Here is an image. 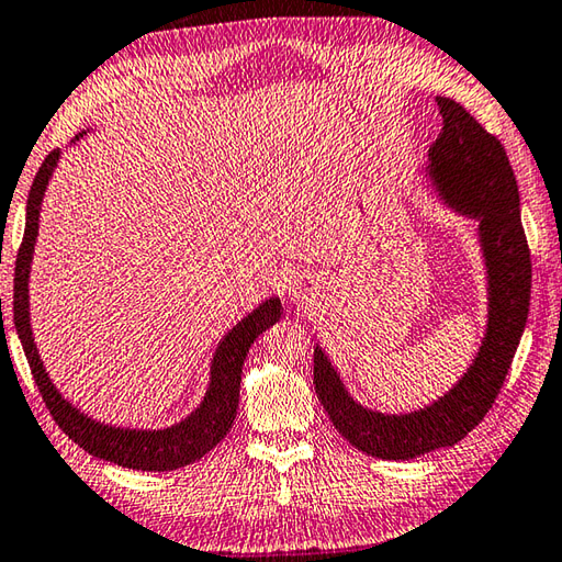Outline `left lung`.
<instances>
[{
	"mask_svg": "<svg viewBox=\"0 0 562 562\" xmlns=\"http://www.w3.org/2000/svg\"><path fill=\"white\" fill-rule=\"evenodd\" d=\"M442 132L430 146V176L442 200L480 220L490 279V323L482 347L458 384L436 404L406 416L359 406L335 367L315 347L313 384L333 426L357 450L381 460H413L448 448L480 426L499 396L531 305V249L521 225L518 186L502 142L450 98H436Z\"/></svg>",
	"mask_w": 562,
	"mask_h": 562,
	"instance_id": "left-lung-1",
	"label": "left lung"
}]
</instances>
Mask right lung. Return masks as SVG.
<instances>
[{
  "label": "right lung",
  "mask_w": 562,
  "mask_h": 562,
  "mask_svg": "<svg viewBox=\"0 0 562 562\" xmlns=\"http://www.w3.org/2000/svg\"><path fill=\"white\" fill-rule=\"evenodd\" d=\"M80 136L82 134H78L76 139H80ZM58 156L60 149H53L46 156V161L41 164L34 178V186L29 190L26 227L14 269V325L21 347H24V355L29 359L31 374H34L36 386L46 401V408L50 411L53 420H56L58 428L66 432L72 442H78L85 452H90L100 460L120 464V468L142 472H168L186 468V464L200 460L205 452L213 450L229 432L239 404L241 364H245L254 340L281 317V301L269 299L267 303H261L257 311L249 313L245 321L237 323L225 335V340L220 342L213 357L210 389L203 404L195 408V413H190L186 420L164 430H130L104 426V423L88 418L76 406L68 404V401L58 394V389L50 384L44 362H41L38 349L34 345V337H31L29 323V269L38 235V210L46 193L48 178L58 164Z\"/></svg>",
  "instance_id": "right-lung-1"
}]
</instances>
